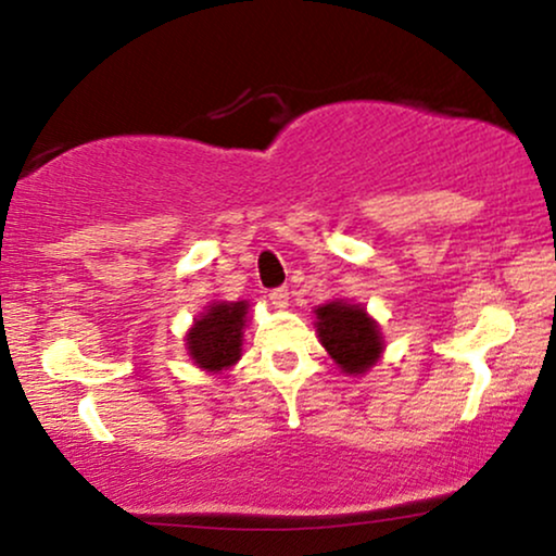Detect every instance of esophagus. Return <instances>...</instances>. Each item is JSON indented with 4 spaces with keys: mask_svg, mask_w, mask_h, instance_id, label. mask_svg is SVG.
I'll return each instance as SVG.
<instances>
[{
    "mask_svg": "<svg viewBox=\"0 0 556 556\" xmlns=\"http://www.w3.org/2000/svg\"><path fill=\"white\" fill-rule=\"evenodd\" d=\"M268 299L276 308H286L288 306V288H276V291H270Z\"/></svg>",
    "mask_w": 556,
    "mask_h": 556,
    "instance_id": "34e87169",
    "label": "esophagus"
}]
</instances>
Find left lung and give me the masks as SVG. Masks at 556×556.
Returning <instances> with one entry per match:
<instances>
[{
  "instance_id": "left-lung-1",
  "label": "left lung",
  "mask_w": 556,
  "mask_h": 556,
  "mask_svg": "<svg viewBox=\"0 0 556 556\" xmlns=\"http://www.w3.org/2000/svg\"><path fill=\"white\" fill-rule=\"evenodd\" d=\"M316 333L326 354L349 377H362L382 359L384 337L362 303L333 299L314 308Z\"/></svg>"
}]
</instances>
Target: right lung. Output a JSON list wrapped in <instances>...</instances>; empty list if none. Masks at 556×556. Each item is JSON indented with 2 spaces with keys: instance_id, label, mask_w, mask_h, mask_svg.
Returning a JSON list of instances; mask_svg holds the SVG:
<instances>
[{
  "instance_id": "right-lung-1",
  "label": "right lung",
  "mask_w": 556,
  "mask_h": 556,
  "mask_svg": "<svg viewBox=\"0 0 556 556\" xmlns=\"http://www.w3.org/2000/svg\"><path fill=\"white\" fill-rule=\"evenodd\" d=\"M248 301H212L185 333V349L197 369L223 375L242 356L248 329Z\"/></svg>"
}]
</instances>
